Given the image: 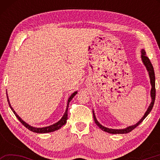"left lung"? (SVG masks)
Listing matches in <instances>:
<instances>
[{
	"instance_id": "1",
	"label": "left lung",
	"mask_w": 160,
	"mask_h": 160,
	"mask_svg": "<svg viewBox=\"0 0 160 160\" xmlns=\"http://www.w3.org/2000/svg\"><path fill=\"white\" fill-rule=\"evenodd\" d=\"M142 55H141V58L143 63L145 64V66L147 68V70L149 72V75H150V82H151V85H152V89H151V97H152V102L150 106H149L148 109L147 110V112H145V115L143 116V117L140 119V120L136 124H135L134 126H129L128 128H126L125 129H111V128H106V127H104L100 124L97 120L96 119L95 115H94V111H93V117H94V122L100 128H101L102 131H104L105 132H109V133H112V134H123V133H128L131 131H132V130L135 129L136 127L140 125V123L142 122V121L147 117V116L151 112V110L152 109V107L154 106V103H155V94H156V90H155V71H154V68L152 65L151 62L150 61V59L146 56V53L144 49H142L141 51Z\"/></svg>"
}]
</instances>
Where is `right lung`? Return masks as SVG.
Listing matches in <instances>:
<instances>
[{
	"label": "right lung",
	"mask_w": 160,
	"mask_h": 160,
	"mask_svg": "<svg viewBox=\"0 0 160 160\" xmlns=\"http://www.w3.org/2000/svg\"><path fill=\"white\" fill-rule=\"evenodd\" d=\"M76 94H77V92H75L73 94H72L71 96H70L68 98V104H67V108H66V112H65L63 116L61 118V120L58 121V122L56 123H54V124H53V125L49 126L44 127V128H35V127H32L31 126H29V124L25 123L23 120H22V118H20V116H19L17 114V113H16V112H15L14 109H13L12 107H11V105H10L9 99H8V94H7V99H8V104H9L10 107V109H12V111L13 112V113H14V114L15 115L16 117L18 118V120L20 121L21 123L22 124L23 126H25L27 128L29 129V131H31L32 132H37V133H46V132H50L55 131H56V130H58L59 128H61L62 126L66 123L67 120H68V109L69 103H70V101H71L72 99L73 98L74 96Z\"/></svg>",
	"instance_id": "obj_1"
}]
</instances>
